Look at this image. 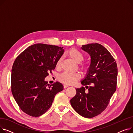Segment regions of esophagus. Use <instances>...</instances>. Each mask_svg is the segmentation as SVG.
<instances>
[{"label": "esophagus", "mask_w": 133, "mask_h": 133, "mask_svg": "<svg viewBox=\"0 0 133 133\" xmlns=\"http://www.w3.org/2000/svg\"><path fill=\"white\" fill-rule=\"evenodd\" d=\"M68 87V86L67 85H65L64 86V88H67Z\"/></svg>", "instance_id": "esophagus-1"}]
</instances>
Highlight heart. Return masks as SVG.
Segmentation results:
<instances>
[{"mask_svg":"<svg viewBox=\"0 0 133 133\" xmlns=\"http://www.w3.org/2000/svg\"><path fill=\"white\" fill-rule=\"evenodd\" d=\"M67 54L75 62L79 63L82 61L84 58L82 53L76 48H71L67 52ZM60 60L58 61L57 65H59ZM80 78L78 73L64 72L59 76V80L62 83L67 85H72L75 83Z\"/></svg>","mask_w":133,"mask_h":133,"instance_id":"obj_1","label":"heart"}]
</instances>
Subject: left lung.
Segmentation results:
<instances>
[{"instance_id":"obj_1","label":"left lung","mask_w":133,"mask_h":133,"mask_svg":"<svg viewBox=\"0 0 133 133\" xmlns=\"http://www.w3.org/2000/svg\"><path fill=\"white\" fill-rule=\"evenodd\" d=\"M81 49L90 55V64L81 81L85 87L75 88L76 95L70 102L79 115L92 118L106 108L116 91L117 67L113 56L99 44L82 45Z\"/></svg>"}]
</instances>
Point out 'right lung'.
<instances>
[{
	"label": "right lung",
	"mask_w": 133,
	"mask_h": 133,
	"mask_svg": "<svg viewBox=\"0 0 133 133\" xmlns=\"http://www.w3.org/2000/svg\"><path fill=\"white\" fill-rule=\"evenodd\" d=\"M64 53L63 47L36 44L16 59L12 68L11 90L26 114L33 117L44 114L51 106L55 95L64 89L58 81L50 86L45 80Z\"/></svg>",
	"instance_id": "add662e5"
}]
</instances>
